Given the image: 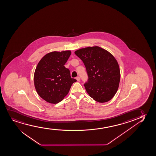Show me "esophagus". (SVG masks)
Wrapping results in <instances>:
<instances>
[{
  "mask_svg": "<svg viewBox=\"0 0 156 156\" xmlns=\"http://www.w3.org/2000/svg\"><path fill=\"white\" fill-rule=\"evenodd\" d=\"M76 80L77 81H80V77H79V76H77V77H76Z\"/></svg>",
  "mask_w": 156,
  "mask_h": 156,
  "instance_id": "obj_1",
  "label": "esophagus"
}]
</instances>
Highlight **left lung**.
Returning <instances> with one entry per match:
<instances>
[{
  "label": "left lung",
  "instance_id": "8db88e82",
  "mask_svg": "<svg viewBox=\"0 0 156 156\" xmlns=\"http://www.w3.org/2000/svg\"><path fill=\"white\" fill-rule=\"evenodd\" d=\"M85 65L88 80L84 87L89 95L98 102H107L115 96L120 80L119 64L108 51L98 46L75 51Z\"/></svg>",
  "mask_w": 156,
  "mask_h": 156
}]
</instances>
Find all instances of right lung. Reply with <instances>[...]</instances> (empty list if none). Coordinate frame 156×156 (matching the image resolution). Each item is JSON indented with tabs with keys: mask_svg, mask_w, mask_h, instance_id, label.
<instances>
[{
	"mask_svg": "<svg viewBox=\"0 0 156 156\" xmlns=\"http://www.w3.org/2000/svg\"><path fill=\"white\" fill-rule=\"evenodd\" d=\"M71 54L69 51H53L38 63L34 73V85L38 94L48 102L56 104L63 100L76 81L64 66Z\"/></svg>",
	"mask_w": 156,
	"mask_h": 156,
	"instance_id": "1",
	"label": "right lung"
}]
</instances>
